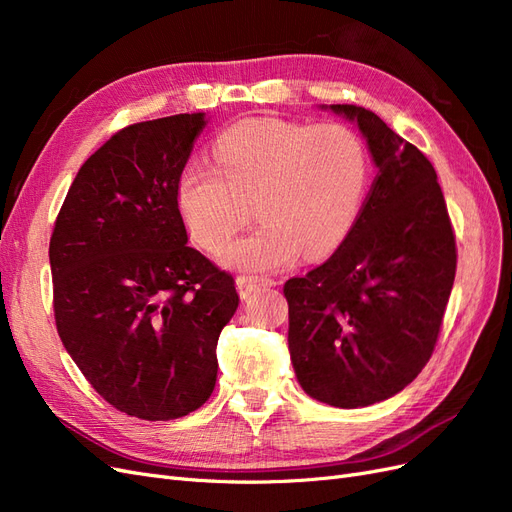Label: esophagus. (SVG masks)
I'll return each instance as SVG.
<instances>
[{"label":"esophagus","instance_id":"1","mask_svg":"<svg viewBox=\"0 0 512 512\" xmlns=\"http://www.w3.org/2000/svg\"><path fill=\"white\" fill-rule=\"evenodd\" d=\"M275 282L271 277H258V275H239L237 277V290L243 299L250 297L252 292H256L258 288H265V286H273Z\"/></svg>","mask_w":512,"mask_h":512}]
</instances>
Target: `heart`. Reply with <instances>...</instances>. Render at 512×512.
I'll use <instances>...</instances> for the list:
<instances>
[{"label":"heart","instance_id":"heart-1","mask_svg":"<svg viewBox=\"0 0 512 512\" xmlns=\"http://www.w3.org/2000/svg\"><path fill=\"white\" fill-rule=\"evenodd\" d=\"M213 166H188L177 183V205L192 239L220 254L250 222L260 226L224 252L247 271L288 267L299 252H331L359 218L369 156L363 138L344 123L247 117L213 145Z\"/></svg>","mask_w":512,"mask_h":512}]
</instances>
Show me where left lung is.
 <instances>
[{"label": "left lung", "mask_w": 512, "mask_h": 512, "mask_svg": "<svg viewBox=\"0 0 512 512\" xmlns=\"http://www.w3.org/2000/svg\"><path fill=\"white\" fill-rule=\"evenodd\" d=\"M331 111L359 123L378 175L333 256L286 282L288 348L309 397L361 408L406 389L431 359L457 245L423 153L363 106Z\"/></svg>", "instance_id": "obj_1"}]
</instances>
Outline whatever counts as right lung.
Listing matches in <instances>:
<instances>
[{"mask_svg": "<svg viewBox=\"0 0 512 512\" xmlns=\"http://www.w3.org/2000/svg\"><path fill=\"white\" fill-rule=\"evenodd\" d=\"M205 113L132 123L74 177L49 245L57 333L113 408L170 421L211 397L232 275L188 245L177 183Z\"/></svg>", "mask_w": 512, "mask_h": 512, "instance_id": "1", "label": "right lung"}]
</instances>
